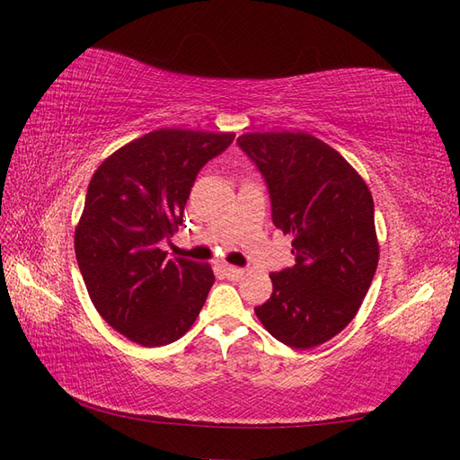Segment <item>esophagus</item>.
Returning a JSON list of instances; mask_svg holds the SVG:
<instances>
[{"instance_id": "obj_1", "label": "esophagus", "mask_w": 460, "mask_h": 460, "mask_svg": "<svg viewBox=\"0 0 460 460\" xmlns=\"http://www.w3.org/2000/svg\"><path fill=\"white\" fill-rule=\"evenodd\" d=\"M221 269H223V272H225V277L233 279V280H239L243 275H245V270L239 269V267H233V265H223Z\"/></svg>"}]
</instances>
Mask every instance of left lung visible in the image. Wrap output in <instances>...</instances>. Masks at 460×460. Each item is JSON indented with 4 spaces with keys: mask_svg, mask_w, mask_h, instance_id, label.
Segmentation results:
<instances>
[{
    "mask_svg": "<svg viewBox=\"0 0 460 460\" xmlns=\"http://www.w3.org/2000/svg\"><path fill=\"white\" fill-rule=\"evenodd\" d=\"M265 178L272 223L292 235L295 265L272 272V295L255 308L290 348L324 344L344 330L374 280L379 247L374 199L358 172L305 132L239 136Z\"/></svg>",
    "mask_w": 460,
    "mask_h": 460,
    "instance_id": "obj_1",
    "label": "left lung"
}]
</instances>
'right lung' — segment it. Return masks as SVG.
I'll return each mask as SVG.
<instances>
[{"label": "right lung", "instance_id": "right-lung-1", "mask_svg": "<svg viewBox=\"0 0 460 460\" xmlns=\"http://www.w3.org/2000/svg\"><path fill=\"white\" fill-rule=\"evenodd\" d=\"M235 134L162 128L106 158L86 190L75 255L94 308L122 336L165 346L191 328L215 277L160 245L183 221L199 170Z\"/></svg>", "mask_w": 460, "mask_h": 460}]
</instances>
